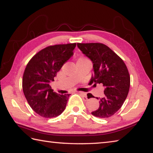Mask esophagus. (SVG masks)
Segmentation results:
<instances>
[{"mask_svg":"<svg viewBox=\"0 0 153 153\" xmlns=\"http://www.w3.org/2000/svg\"><path fill=\"white\" fill-rule=\"evenodd\" d=\"M79 94L81 95V97H82L83 100H85V101H86V100H88V98L86 97V93L84 92H79Z\"/></svg>","mask_w":153,"mask_h":153,"instance_id":"esophagus-1","label":"esophagus"}]
</instances>
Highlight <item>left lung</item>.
Listing matches in <instances>:
<instances>
[{
    "instance_id": "1",
    "label": "left lung",
    "mask_w": 153,
    "mask_h": 153,
    "mask_svg": "<svg viewBox=\"0 0 153 153\" xmlns=\"http://www.w3.org/2000/svg\"><path fill=\"white\" fill-rule=\"evenodd\" d=\"M77 47L92 61L94 74L91 84H102L104 97L99 99V107L92 112L95 117L108 118L123 105L128 97L130 76L125 63L117 54L102 43H77ZM94 97V96H92Z\"/></svg>"
}]
</instances>
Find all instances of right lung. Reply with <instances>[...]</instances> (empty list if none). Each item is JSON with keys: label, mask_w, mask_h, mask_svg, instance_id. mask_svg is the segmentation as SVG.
I'll return each instance as SVG.
<instances>
[{"label": "right lung", "mask_w": 153, "mask_h": 153, "mask_svg": "<svg viewBox=\"0 0 153 153\" xmlns=\"http://www.w3.org/2000/svg\"><path fill=\"white\" fill-rule=\"evenodd\" d=\"M76 43L49 46L28 62L22 79L25 97L31 108L45 118L56 117L63 112L69 94L53 92L50 83L63 64L74 55Z\"/></svg>", "instance_id": "add662e5"}]
</instances>
